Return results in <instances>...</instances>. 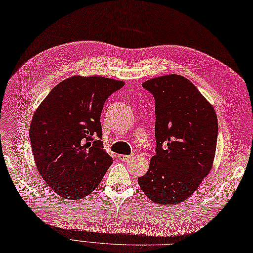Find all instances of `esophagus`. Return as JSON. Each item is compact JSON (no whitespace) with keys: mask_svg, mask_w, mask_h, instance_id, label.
<instances>
[{"mask_svg":"<svg viewBox=\"0 0 253 253\" xmlns=\"http://www.w3.org/2000/svg\"><path fill=\"white\" fill-rule=\"evenodd\" d=\"M130 158H131V156H130V155H124V154H120L119 155V160L121 162H127V161L130 160Z\"/></svg>","mask_w":253,"mask_h":253,"instance_id":"1","label":"esophagus"}]
</instances>
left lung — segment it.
Returning a JSON list of instances; mask_svg holds the SVG:
<instances>
[{"instance_id":"1","label":"left lung","mask_w":253,"mask_h":253,"mask_svg":"<svg viewBox=\"0 0 253 253\" xmlns=\"http://www.w3.org/2000/svg\"><path fill=\"white\" fill-rule=\"evenodd\" d=\"M142 86L155 99V155L138 177L149 199L160 204L184 201L210 173L218 138V119L211 103L180 75L147 80Z\"/></svg>"}]
</instances>
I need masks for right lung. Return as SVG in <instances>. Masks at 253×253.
<instances>
[{
	"instance_id": "1",
	"label": "right lung",
	"mask_w": 253,
	"mask_h": 253,
	"mask_svg": "<svg viewBox=\"0 0 253 253\" xmlns=\"http://www.w3.org/2000/svg\"><path fill=\"white\" fill-rule=\"evenodd\" d=\"M123 81L73 76L58 83L34 112L30 143L42 179L63 199L86 197L112 164L103 150L100 117Z\"/></svg>"
}]
</instances>
